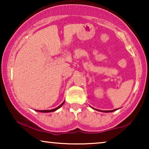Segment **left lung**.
<instances>
[{
	"label": "left lung",
	"instance_id": "left-lung-1",
	"mask_svg": "<svg viewBox=\"0 0 149 149\" xmlns=\"http://www.w3.org/2000/svg\"><path fill=\"white\" fill-rule=\"evenodd\" d=\"M116 110H117V109H114V110H113V111H101V112H104V113H109V112H113V111H116Z\"/></svg>",
	"mask_w": 149,
	"mask_h": 149
}]
</instances>
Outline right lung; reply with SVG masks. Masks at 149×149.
Here are the masks:
<instances>
[{
	"instance_id": "obj_1",
	"label": "right lung",
	"mask_w": 149,
	"mask_h": 149,
	"mask_svg": "<svg viewBox=\"0 0 149 149\" xmlns=\"http://www.w3.org/2000/svg\"><path fill=\"white\" fill-rule=\"evenodd\" d=\"M64 102H63L62 104H61L59 106V107H58L57 108H56V109H52V110H45V111H38V112H41V113H49V112H54V111H56L57 109H60V108L62 107V106L64 104Z\"/></svg>"
}]
</instances>
